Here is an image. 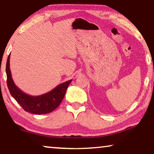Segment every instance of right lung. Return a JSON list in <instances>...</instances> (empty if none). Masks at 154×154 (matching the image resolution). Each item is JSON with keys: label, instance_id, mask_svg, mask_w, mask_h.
I'll list each match as a JSON object with an SVG mask.
<instances>
[{"label": "right lung", "instance_id": "obj_1", "mask_svg": "<svg viewBox=\"0 0 154 154\" xmlns=\"http://www.w3.org/2000/svg\"><path fill=\"white\" fill-rule=\"evenodd\" d=\"M10 54L6 64L7 83L11 95L26 111L41 115L51 113L58 107L63 100L65 93L72 80L59 84L53 90L40 96H30L21 90L15 84L10 70Z\"/></svg>", "mask_w": 154, "mask_h": 154}]
</instances>
